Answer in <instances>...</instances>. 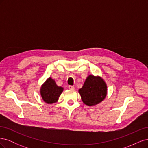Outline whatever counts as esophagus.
Instances as JSON below:
<instances>
[{"label": "esophagus", "mask_w": 148, "mask_h": 148, "mask_svg": "<svg viewBox=\"0 0 148 148\" xmlns=\"http://www.w3.org/2000/svg\"><path fill=\"white\" fill-rule=\"evenodd\" d=\"M69 88L70 89H75V87L73 86H69Z\"/></svg>", "instance_id": "esophagus-1"}]
</instances>
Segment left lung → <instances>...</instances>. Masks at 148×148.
Segmentation results:
<instances>
[{
	"instance_id": "left-lung-1",
	"label": "left lung",
	"mask_w": 148,
	"mask_h": 148,
	"mask_svg": "<svg viewBox=\"0 0 148 148\" xmlns=\"http://www.w3.org/2000/svg\"><path fill=\"white\" fill-rule=\"evenodd\" d=\"M105 81L99 76L89 75L78 92L84 104L95 106L104 100L107 93Z\"/></svg>"
}]
</instances>
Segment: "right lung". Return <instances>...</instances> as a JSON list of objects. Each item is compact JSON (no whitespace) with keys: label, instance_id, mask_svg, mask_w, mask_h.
Segmentation results:
<instances>
[{"label":"right lung","instance_id":"obj_1","mask_svg":"<svg viewBox=\"0 0 148 148\" xmlns=\"http://www.w3.org/2000/svg\"><path fill=\"white\" fill-rule=\"evenodd\" d=\"M64 88L58 86L55 80L51 77L47 78L40 89V94L42 100L47 104H52L58 101Z\"/></svg>","mask_w":148,"mask_h":148}]
</instances>
